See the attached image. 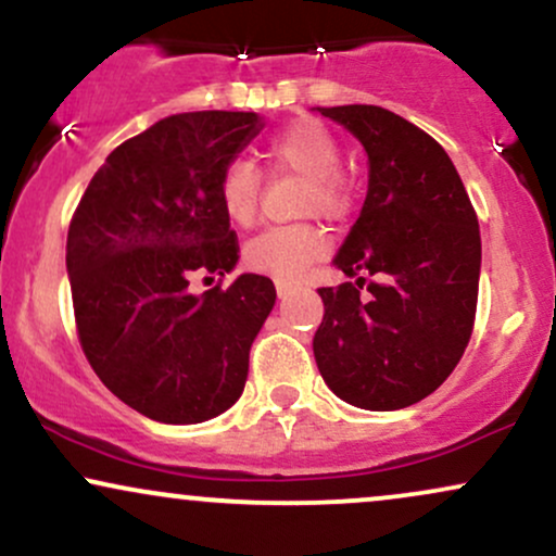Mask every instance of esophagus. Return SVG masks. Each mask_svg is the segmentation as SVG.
I'll return each mask as SVG.
<instances>
[{"instance_id":"34e87169","label":"esophagus","mask_w":556,"mask_h":556,"mask_svg":"<svg viewBox=\"0 0 556 556\" xmlns=\"http://www.w3.org/2000/svg\"><path fill=\"white\" fill-rule=\"evenodd\" d=\"M276 291H278L280 299H286L293 291V283H291V280H276Z\"/></svg>"}]
</instances>
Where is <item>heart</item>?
<instances>
[{"mask_svg": "<svg viewBox=\"0 0 556 556\" xmlns=\"http://www.w3.org/2000/svg\"><path fill=\"white\" fill-rule=\"evenodd\" d=\"M267 161L278 172H291L306 179L304 211L325 218H341L349 211V187L338 174L341 148L328 127L315 119L289 124L267 142ZM260 174L250 161H228L218 176V202L226 218L237 226H250L257 213ZM328 250L323 228L312 224L273 226L257 233L244 250V260L252 270L278 280L302 278L306 267L317 263Z\"/></svg>", "mask_w": 556, "mask_h": 556, "instance_id": "heart-1", "label": "heart"}]
</instances>
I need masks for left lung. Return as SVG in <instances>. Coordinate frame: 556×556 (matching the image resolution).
Wrapping results in <instances>:
<instances>
[{
    "label": "left lung",
    "instance_id": "8db88e82",
    "mask_svg": "<svg viewBox=\"0 0 556 556\" xmlns=\"http://www.w3.org/2000/svg\"><path fill=\"white\" fill-rule=\"evenodd\" d=\"M315 111L362 142L369 166L362 213L332 257L356 280L319 289L317 369L356 408L414 406L447 380L471 338L479 220L450 155L416 124L362 103Z\"/></svg>",
    "mask_w": 556,
    "mask_h": 556
}]
</instances>
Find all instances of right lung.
Returning a JSON list of instances; mask_svg holds the SVG:
<instances>
[{"mask_svg": "<svg viewBox=\"0 0 556 556\" xmlns=\"http://www.w3.org/2000/svg\"><path fill=\"white\" fill-rule=\"evenodd\" d=\"M263 127L254 111L166 116L111 150L70 224L85 356L111 393L153 421L215 419L244 390L276 286L241 273L226 291L192 293L189 280L239 263L218 176Z\"/></svg>", "mask_w": 556, "mask_h": 556, "instance_id": "add662e5", "label": "right lung"}]
</instances>
